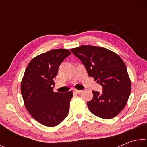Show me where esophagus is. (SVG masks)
<instances>
[{"label": "esophagus", "mask_w": 147, "mask_h": 147, "mask_svg": "<svg viewBox=\"0 0 147 147\" xmlns=\"http://www.w3.org/2000/svg\"><path fill=\"white\" fill-rule=\"evenodd\" d=\"M82 91V90H78V89H73V92L75 93H80Z\"/></svg>", "instance_id": "1"}]
</instances>
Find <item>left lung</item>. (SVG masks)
I'll list each match as a JSON object with an SVG mask.
<instances>
[{
  "mask_svg": "<svg viewBox=\"0 0 147 147\" xmlns=\"http://www.w3.org/2000/svg\"><path fill=\"white\" fill-rule=\"evenodd\" d=\"M85 67L89 77L102 86V92L93 91L87 102L89 109L98 117H115L127 103L131 81L126 65L119 55L100 47L82 45L71 49Z\"/></svg>",
  "mask_w": 147,
  "mask_h": 147,
  "instance_id": "1",
  "label": "left lung"
}]
</instances>
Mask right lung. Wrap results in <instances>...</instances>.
<instances>
[{
  "mask_svg": "<svg viewBox=\"0 0 147 147\" xmlns=\"http://www.w3.org/2000/svg\"><path fill=\"white\" fill-rule=\"evenodd\" d=\"M71 54L67 49H58L37 56L30 61L21 81V94L27 110L49 127L58 125L68 115L73 92L54 93L53 86L59 65Z\"/></svg>",
  "mask_w": 147,
  "mask_h": 147,
  "instance_id": "obj_1",
  "label": "right lung"
}]
</instances>
